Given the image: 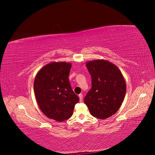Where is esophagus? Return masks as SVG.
<instances>
[{
	"mask_svg": "<svg viewBox=\"0 0 155 155\" xmlns=\"http://www.w3.org/2000/svg\"><path fill=\"white\" fill-rule=\"evenodd\" d=\"M79 101H82V100H83V94H79Z\"/></svg>",
	"mask_w": 155,
	"mask_h": 155,
	"instance_id": "esophagus-1",
	"label": "esophagus"
}]
</instances>
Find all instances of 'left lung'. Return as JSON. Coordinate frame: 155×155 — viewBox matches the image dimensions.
Returning <instances> with one entry per match:
<instances>
[{"instance_id": "8db88e82", "label": "left lung", "mask_w": 155, "mask_h": 155, "mask_svg": "<svg viewBox=\"0 0 155 155\" xmlns=\"http://www.w3.org/2000/svg\"><path fill=\"white\" fill-rule=\"evenodd\" d=\"M92 88L84 98L92 116L106 119L119 110L126 93V84L120 70L104 59L88 61Z\"/></svg>"}]
</instances>
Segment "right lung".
<instances>
[{"label": "right lung", "instance_id": "1", "mask_svg": "<svg viewBox=\"0 0 155 155\" xmlns=\"http://www.w3.org/2000/svg\"><path fill=\"white\" fill-rule=\"evenodd\" d=\"M71 67L70 63L51 62L37 72L34 80V94L41 110L60 122L72 116L79 101L69 81Z\"/></svg>", "mask_w": 155, "mask_h": 155}]
</instances>
